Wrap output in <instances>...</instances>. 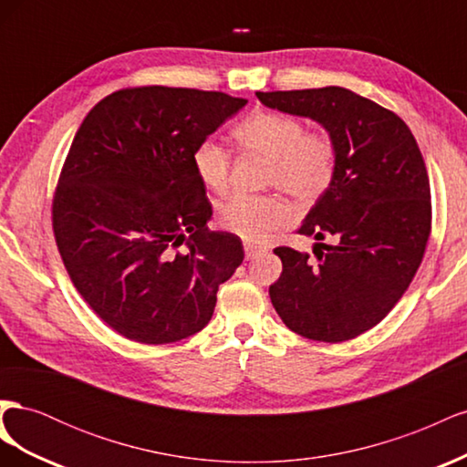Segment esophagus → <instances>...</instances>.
Wrapping results in <instances>:
<instances>
[{
    "mask_svg": "<svg viewBox=\"0 0 467 467\" xmlns=\"http://www.w3.org/2000/svg\"><path fill=\"white\" fill-rule=\"evenodd\" d=\"M244 249H245V257H247V259L257 257V255H261V253H265V251H266V247H263V245H255V244H249V242H245V244H244Z\"/></svg>",
    "mask_w": 467,
    "mask_h": 467,
    "instance_id": "obj_1",
    "label": "esophagus"
}]
</instances>
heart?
<instances>
[{"label":"heart","mask_w":467,"mask_h":467,"mask_svg":"<svg viewBox=\"0 0 467 467\" xmlns=\"http://www.w3.org/2000/svg\"><path fill=\"white\" fill-rule=\"evenodd\" d=\"M235 142L268 160L266 185L278 187L304 206L327 192L337 171L335 142L323 132H306L304 124L278 112H253L234 129ZM194 173L202 185L223 194L230 187L232 155L214 140H204L192 153ZM223 230L247 242H265L292 220L290 204L278 194H234L220 206Z\"/></svg>","instance_id":"heart-1"}]
</instances>
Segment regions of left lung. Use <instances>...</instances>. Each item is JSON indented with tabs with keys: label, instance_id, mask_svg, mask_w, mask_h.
<instances>
[{
	"label": "left lung",
	"instance_id": "obj_1",
	"mask_svg": "<svg viewBox=\"0 0 467 467\" xmlns=\"http://www.w3.org/2000/svg\"><path fill=\"white\" fill-rule=\"evenodd\" d=\"M259 101L319 122L337 148L331 187L307 212L314 257L276 247L280 278L268 296L286 327L341 343L372 329L400 302L431 235V185L409 126L345 88L257 91Z\"/></svg>",
	"mask_w": 467,
	"mask_h": 467
}]
</instances>
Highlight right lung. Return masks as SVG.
<instances>
[{"mask_svg":"<svg viewBox=\"0 0 467 467\" xmlns=\"http://www.w3.org/2000/svg\"><path fill=\"white\" fill-rule=\"evenodd\" d=\"M245 103L132 88L79 126L54 192L56 245L81 298L130 341L165 345L204 329L220 285L244 263L242 239L208 230L192 153Z\"/></svg>","mask_w":467,"mask_h":467,"instance_id":"obj_1","label":"right lung"}]
</instances>
